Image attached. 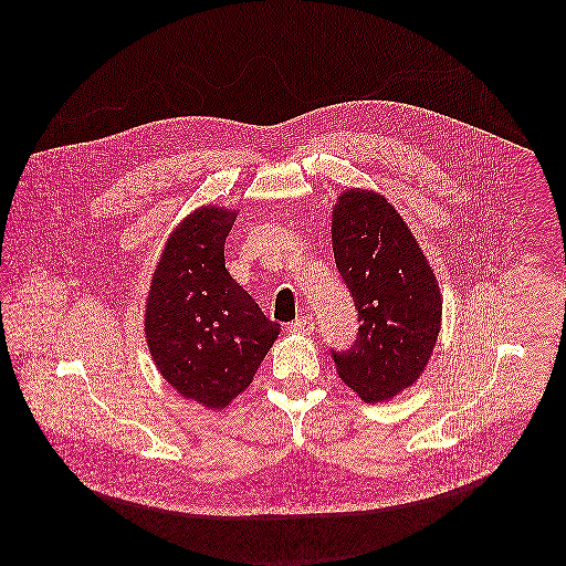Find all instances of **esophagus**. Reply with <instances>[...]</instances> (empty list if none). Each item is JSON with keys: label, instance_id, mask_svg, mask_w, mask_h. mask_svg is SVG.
Returning <instances> with one entry per match:
<instances>
[{"label": "esophagus", "instance_id": "esophagus-1", "mask_svg": "<svg viewBox=\"0 0 566 566\" xmlns=\"http://www.w3.org/2000/svg\"><path fill=\"white\" fill-rule=\"evenodd\" d=\"M292 333H298V335H307V333H312L314 331V321H312V316H301V318H296L294 323L287 326Z\"/></svg>", "mask_w": 566, "mask_h": 566}]
</instances>
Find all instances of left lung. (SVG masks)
I'll return each instance as SVG.
<instances>
[{
  "instance_id": "1",
  "label": "left lung",
  "mask_w": 566,
  "mask_h": 566,
  "mask_svg": "<svg viewBox=\"0 0 566 566\" xmlns=\"http://www.w3.org/2000/svg\"><path fill=\"white\" fill-rule=\"evenodd\" d=\"M337 272L357 312V339L331 350L337 375L366 403L395 399L424 370L442 318L438 281L399 211L348 189L331 220Z\"/></svg>"
}]
</instances>
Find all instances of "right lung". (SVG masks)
Listing matches in <instances>:
<instances>
[{"label": "right lung", "mask_w": 566, "mask_h": 566, "mask_svg": "<svg viewBox=\"0 0 566 566\" xmlns=\"http://www.w3.org/2000/svg\"><path fill=\"white\" fill-rule=\"evenodd\" d=\"M235 211L200 207L163 248L146 303V337L163 379L185 399L222 409L243 392L281 326L229 274Z\"/></svg>", "instance_id": "1"}]
</instances>
